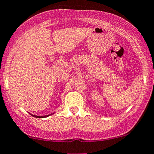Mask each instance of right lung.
Wrapping results in <instances>:
<instances>
[{
    "instance_id": "obj_1",
    "label": "right lung",
    "mask_w": 154,
    "mask_h": 154,
    "mask_svg": "<svg viewBox=\"0 0 154 154\" xmlns=\"http://www.w3.org/2000/svg\"><path fill=\"white\" fill-rule=\"evenodd\" d=\"M53 113H51V114H50V115H52ZM31 115L34 117H37V118H44V117H49V116H50V115H47V116H36V115H33V114H31Z\"/></svg>"
}]
</instances>
